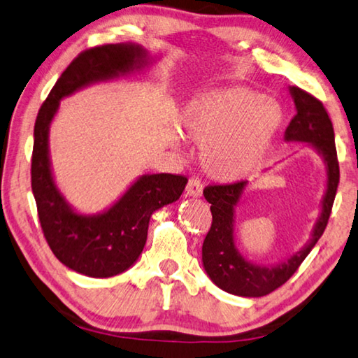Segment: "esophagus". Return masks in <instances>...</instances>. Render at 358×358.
Listing matches in <instances>:
<instances>
[{
	"label": "esophagus",
	"instance_id": "1",
	"mask_svg": "<svg viewBox=\"0 0 358 358\" xmlns=\"http://www.w3.org/2000/svg\"><path fill=\"white\" fill-rule=\"evenodd\" d=\"M201 192H203V184L200 182V180H198L196 178L189 179V182H187V187H185V195L198 198V196H201Z\"/></svg>",
	"mask_w": 358,
	"mask_h": 358
}]
</instances>
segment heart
<instances>
[{"mask_svg":"<svg viewBox=\"0 0 358 358\" xmlns=\"http://www.w3.org/2000/svg\"><path fill=\"white\" fill-rule=\"evenodd\" d=\"M180 124L201 145L203 171L221 182H235L261 168L283 124V110L251 87H217L187 101ZM174 144L180 145L179 137Z\"/></svg>","mask_w":358,"mask_h":358,"instance_id":"1","label":"heart"}]
</instances>
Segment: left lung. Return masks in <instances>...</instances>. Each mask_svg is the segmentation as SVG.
<instances>
[{
    "instance_id": "8db88e82",
    "label": "left lung",
    "mask_w": 358,
    "mask_h": 358,
    "mask_svg": "<svg viewBox=\"0 0 358 358\" xmlns=\"http://www.w3.org/2000/svg\"><path fill=\"white\" fill-rule=\"evenodd\" d=\"M296 115L285 131L287 142H304L315 150L325 163L327 187L322 198L320 216L313 225L310 238L299 251L287 259L264 266L241 256L235 245V208L238 205L248 182L206 187L203 195L211 203L213 224L201 248V261L208 277L214 285L230 294L243 298H261L289 280L301 262L325 232L333 201L339 184V164L334 145L331 120L323 103L298 86H289Z\"/></svg>"
}]
</instances>
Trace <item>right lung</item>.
I'll return each mask as SVG.
<instances>
[{"mask_svg": "<svg viewBox=\"0 0 358 358\" xmlns=\"http://www.w3.org/2000/svg\"><path fill=\"white\" fill-rule=\"evenodd\" d=\"M155 60L137 43L87 49L65 69L38 112L33 131L31 190L43 234L54 256L86 277H115L134 266L144 250L152 214L179 200L187 178L166 173L142 174L103 211L80 213L56 184L49 153V128L64 97L91 85L144 70Z\"/></svg>", "mask_w": 358, "mask_h": 358, "instance_id": "add662e5", "label": "right lung"}]
</instances>
